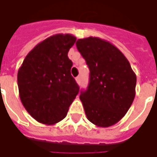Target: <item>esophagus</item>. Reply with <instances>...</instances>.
<instances>
[{"mask_svg":"<svg viewBox=\"0 0 157 157\" xmlns=\"http://www.w3.org/2000/svg\"><path fill=\"white\" fill-rule=\"evenodd\" d=\"M76 82H77L78 84H80V82H81V77H80V76H78V77L76 78Z\"/></svg>","mask_w":157,"mask_h":157,"instance_id":"34e87169","label":"esophagus"}]
</instances>
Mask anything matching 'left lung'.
Masks as SVG:
<instances>
[{
  "mask_svg": "<svg viewBox=\"0 0 157 157\" xmlns=\"http://www.w3.org/2000/svg\"><path fill=\"white\" fill-rule=\"evenodd\" d=\"M76 46L90 70L87 89L79 95L86 115L97 127L113 126L134 101L136 73L123 53L108 41L89 36L78 40Z\"/></svg>",
  "mask_w": 157,
  "mask_h": 157,
  "instance_id": "1",
  "label": "left lung"
}]
</instances>
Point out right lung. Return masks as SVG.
<instances>
[{
	"instance_id": "right-lung-1",
	"label": "right lung",
	"mask_w": 157,
	"mask_h": 157,
	"mask_svg": "<svg viewBox=\"0 0 157 157\" xmlns=\"http://www.w3.org/2000/svg\"><path fill=\"white\" fill-rule=\"evenodd\" d=\"M76 39L71 34L46 38L28 53L18 70L21 103L40 123L53 125L62 121L79 92L68 57Z\"/></svg>"
}]
</instances>
